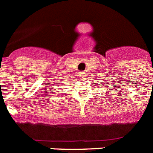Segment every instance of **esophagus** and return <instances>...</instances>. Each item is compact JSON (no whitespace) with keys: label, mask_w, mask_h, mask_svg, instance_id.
<instances>
[{"label":"esophagus","mask_w":153,"mask_h":153,"mask_svg":"<svg viewBox=\"0 0 153 153\" xmlns=\"http://www.w3.org/2000/svg\"><path fill=\"white\" fill-rule=\"evenodd\" d=\"M80 76H85V74H86V73L84 72V71H82V72H80Z\"/></svg>","instance_id":"1"}]
</instances>
